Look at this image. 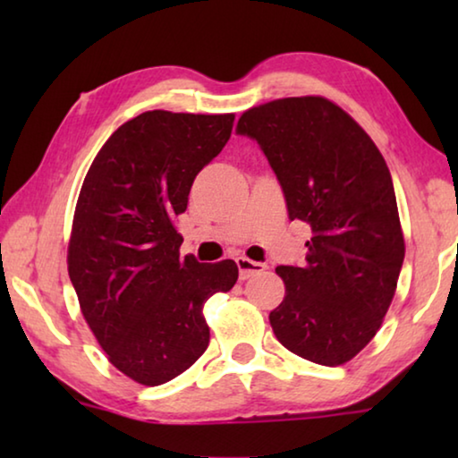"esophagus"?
Wrapping results in <instances>:
<instances>
[{
    "instance_id": "esophagus-1",
    "label": "esophagus",
    "mask_w": 458,
    "mask_h": 458,
    "mask_svg": "<svg viewBox=\"0 0 458 458\" xmlns=\"http://www.w3.org/2000/svg\"><path fill=\"white\" fill-rule=\"evenodd\" d=\"M236 265H238L240 278H248V276L260 275L262 270H267V265H262V262H257V260H250V259H246V257H238L236 259Z\"/></svg>"
}]
</instances>
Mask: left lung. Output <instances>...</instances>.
<instances>
[{"instance_id": "8db88e82", "label": "left lung", "mask_w": 458, "mask_h": 458, "mask_svg": "<svg viewBox=\"0 0 458 458\" xmlns=\"http://www.w3.org/2000/svg\"><path fill=\"white\" fill-rule=\"evenodd\" d=\"M236 133L260 145L289 218L313 232L303 267H276L286 293L268 317L275 335L301 358L341 366L374 339L404 262L390 169L366 131L323 97L248 108Z\"/></svg>"}]
</instances>
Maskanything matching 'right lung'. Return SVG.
<instances>
[{
	"label": "right lung",
	"instance_id": "1",
	"mask_svg": "<svg viewBox=\"0 0 458 458\" xmlns=\"http://www.w3.org/2000/svg\"><path fill=\"white\" fill-rule=\"evenodd\" d=\"M232 125L234 114L141 113L108 137L84 177L68 275L108 361L143 386L196 363L210 344L204 303L236 284L234 260L180 259L174 226Z\"/></svg>",
	"mask_w": 458,
	"mask_h": 458
}]
</instances>
